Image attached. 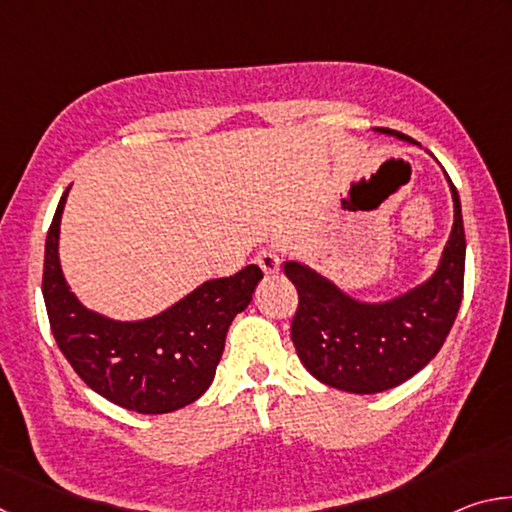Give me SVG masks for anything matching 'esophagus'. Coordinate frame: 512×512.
<instances>
[{
    "label": "esophagus",
    "instance_id": "34e87169",
    "mask_svg": "<svg viewBox=\"0 0 512 512\" xmlns=\"http://www.w3.org/2000/svg\"><path fill=\"white\" fill-rule=\"evenodd\" d=\"M255 262L259 264V268H262V271H264L266 275H273V273L280 271L282 257H280V253H277V250H273V248H262V250H259V253H257Z\"/></svg>",
    "mask_w": 512,
    "mask_h": 512
}]
</instances>
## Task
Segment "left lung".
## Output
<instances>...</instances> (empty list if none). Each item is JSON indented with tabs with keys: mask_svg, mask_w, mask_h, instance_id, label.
<instances>
[{
	"mask_svg": "<svg viewBox=\"0 0 512 512\" xmlns=\"http://www.w3.org/2000/svg\"><path fill=\"white\" fill-rule=\"evenodd\" d=\"M377 131L409 140L391 128ZM449 189L454 225L436 273L393 300L359 302L309 266L284 262L298 291L291 341L318 381L345 393H381L411 379L443 348L461 307L465 275L461 201L452 180Z\"/></svg>",
	"mask_w": 512,
	"mask_h": 512,
	"instance_id": "obj_1",
	"label": "left lung"
}]
</instances>
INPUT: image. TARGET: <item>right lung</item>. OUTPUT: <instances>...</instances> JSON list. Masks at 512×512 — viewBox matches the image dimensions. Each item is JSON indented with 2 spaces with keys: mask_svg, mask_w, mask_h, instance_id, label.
<instances>
[{
  "mask_svg": "<svg viewBox=\"0 0 512 512\" xmlns=\"http://www.w3.org/2000/svg\"><path fill=\"white\" fill-rule=\"evenodd\" d=\"M56 207L45 244V296L51 332L60 352L94 393L121 409L158 415L183 409L210 388L225 348V334L253 300L262 268L207 280L162 314L144 320H112L83 307L69 291L58 259Z\"/></svg>",
  "mask_w": 512,
  "mask_h": 512,
  "instance_id": "1",
  "label": "right lung"
}]
</instances>
